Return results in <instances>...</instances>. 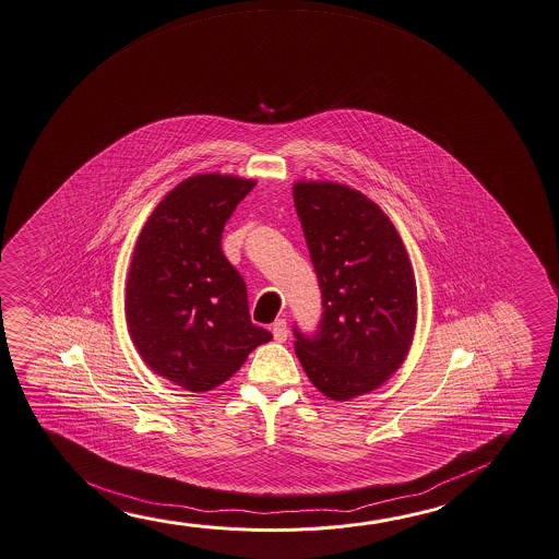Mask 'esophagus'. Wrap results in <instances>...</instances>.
<instances>
[{"instance_id": "34e87169", "label": "esophagus", "mask_w": 559, "mask_h": 559, "mask_svg": "<svg viewBox=\"0 0 559 559\" xmlns=\"http://www.w3.org/2000/svg\"><path fill=\"white\" fill-rule=\"evenodd\" d=\"M272 333H274V338L277 343H284V341H287V335H289L287 321H285V319H277L274 325H272Z\"/></svg>"}]
</instances>
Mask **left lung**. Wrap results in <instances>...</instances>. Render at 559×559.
<instances>
[{"label": "left lung", "instance_id": "1", "mask_svg": "<svg viewBox=\"0 0 559 559\" xmlns=\"http://www.w3.org/2000/svg\"><path fill=\"white\" fill-rule=\"evenodd\" d=\"M294 201L323 307L316 333L294 325L295 355L325 396L350 400L404 362L416 329V280L394 224L365 194L301 181Z\"/></svg>", "mask_w": 559, "mask_h": 559}]
</instances>
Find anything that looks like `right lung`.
Listing matches in <instances>:
<instances>
[{"label": "right lung", "instance_id": "1", "mask_svg": "<svg viewBox=\"0 0 559 559\" xmlns=\"http://www.w3.org/2000/svg\"><path fill=\"white\" fill-rule=\"evenodd\" d=\"M254 181L197 175L157 204L133 250L126 317L145 365L189 392L226 382L272 333L255 326L224 224Z\"/></svg>", "mask_w": 559, "mask_h": 559}]
</instances>
